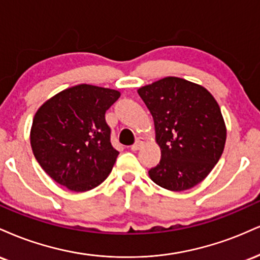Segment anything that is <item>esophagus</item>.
I'll return each instance as SVG.
<instances>
[{
    "label": "esophagus",
    "instance_id": "34e87169",
    "mask_svg": "<svg viewBox=\"0 0 260 260\" xmlns=\"http://www.w3.org/2000/svg\"><path fill=\"white\" fill-rule=\"evenodd\" d=\"M143 143H145V139H143V137H139V139L136 140V142L134 143L133 146H131L130 149H131V151H139V149L141 148V146L143 145Z\"/></svg>",
    "mask_w": 260,
    "mask_h": 260
}]
</instances>
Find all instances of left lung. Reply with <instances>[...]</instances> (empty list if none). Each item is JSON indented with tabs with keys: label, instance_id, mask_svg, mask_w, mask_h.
Instances as JSON below:
<instances>
[{
	"label": "left lung",
	"instance_id": "obj_1",
	"mask_svg": "<svg viewBox=\"0 0 260 260\" xmlns=\"http://www.w3.org/2000/svg\"><path fill=\"white\" fill-rule=\"evenodd\" d=\"M154 121L160 161L149 178L169 191H185L208 176L220 159L226 126L206 87L167 76L137 90Z\"/></svg>",
	"mask_w": 260,
	"mask_h": 260
}]
</instances>
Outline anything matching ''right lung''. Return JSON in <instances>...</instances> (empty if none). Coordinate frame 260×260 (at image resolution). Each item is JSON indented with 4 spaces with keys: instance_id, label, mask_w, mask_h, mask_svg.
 I'll return each instance as SVG.
<instances>
[{
    "instance_id": "obj_1",
    "label": "right lung",
    "mask_w": 260,
    "mask_h": 260,
    "mask_svg": "<svg viewBox=\"0 0 260 260\" xmlns=\"http://www.w3.org/2000/svg\"><path fill=\"white\" fill-rule=\"evenodd\" d=\"M119 97L117 90L80 84L38 109L30 130L32 153L57 184L90 191L112 172L119 152L111 143L105 114Z\"/></svg>"
}]
</instances>
